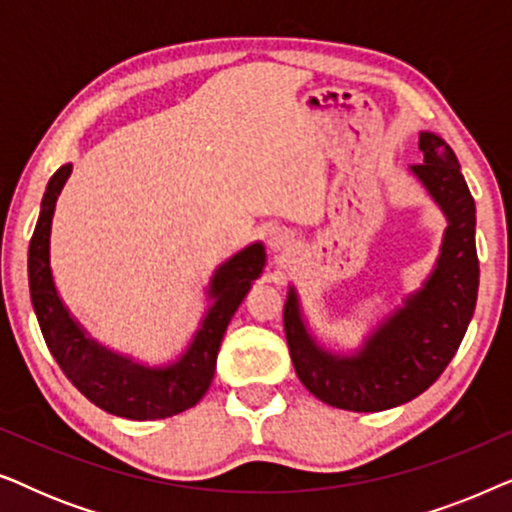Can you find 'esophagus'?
Returning <instances> with one entry per match:
<instances>
[{
    "label": "esophagus",
    "instance_id": "34e87169",
    "mask_svg": "<svg viewBox=\"0 0 512 512\" xmlns=\"http://www.w3.org/2000/svg\"><path fill=\"white\" fill-rule=\"evenodd\" d=\"M289 240H291L289 230H272V233H270V247L272 249H282L284 244H289Z\"/></svg>",
    "mask_w": 512,
    "mask_h": 512
}]
</instances>
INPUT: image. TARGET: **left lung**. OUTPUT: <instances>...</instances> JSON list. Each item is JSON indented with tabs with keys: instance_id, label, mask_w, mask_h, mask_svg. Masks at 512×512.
<instances>
[{
	"instance_id": "left-lung-1",
	"label": "left lung",
	"mask_w": 512,
	"mask_h": 512,
	"mask_svg": "<svg viewBox=\"0 0 512 512\" xmlns=\"http://www.w3.org/2000/svg\"><path fill=\"white\" fill-rule=\"evenodd\" d=\"M424 163L412 172L443 207L447 230L433 275L377 328L356 356H333L314 345L296 293L284 305V331L303 387L333 408L380 412L408 403L443 375L471 324L480 265L475 251V202L457 156L443 139L422 132Z\"/></svg>"
}]
</instances>
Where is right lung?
Returning <instances> with one entry per match:
<instances>
[{
    "label": "right lung",
    "instance_id": "obj_1",
    "mask_svg": "<svg viewBox=\"0 0 512 512\" xmlns=\"http://www.w3.org/2000/svg\"><path fill=\"white\" fill-rule=\"evenodd\" d=\"M69 174H72V165L67 163L48 181L37 228L30 240V258H27L32 307L46 345L67 380L97 408L125 419H139V422L179 415L193 408L207 394L214 380L223 333L247 296L249 284L261 275L265 251L261 244H251L249 249L240 251L216 270L212 289H209L214 305L209 307L193 345L177 363L156 370L135 366L130 359L111 354L86 338L69 317L65 305L60 303L53 286L51 265H48V237H51L55 200Z\"/></svg>",
    "mask_w": 512,
    "mask_h": 512
}]
</instances>
